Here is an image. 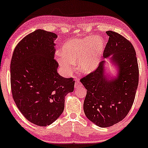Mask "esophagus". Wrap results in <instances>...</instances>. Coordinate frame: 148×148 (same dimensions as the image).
<instances>
[{"mask_svg":"<svg viewBox=\"0 0 148 148\" xmlns=\"http://www.w3.org/2000/svg\"><path fill=\"white\" fill-rule=\"evenodd\" d=\"M82 84L80 82V81L78 80H75V88L77 89L79 87H81Z\"/></svg>","mask_w":148,"mask_h":148,"instance_id":"obj_1","label":"esophagus"}]
</instances>
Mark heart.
Masks as SVG:
<instances>
[{
    "label": "heart",
    "instance_id": "1",
    "mask_svg": "<svg viewBox=\"0 0 148 148\" xmlns=\"http://www.w3.org/2000/svg\"><path fill=\"white\" fill-rule=\"evenodd\" d=\"M105 47L103 39L94 36L70 39L61 48L58 62L66 73H71L76 63L82 73H90L99 66Z\"/></svg>",
    "mask_w": 148,
    "mask_h": 148
}]
</instances>
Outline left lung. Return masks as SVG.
Returning a JSON list of instances; mask_svg holds the SVG:
<instances>
[{"label":"left lung","instance_id":"8db88e82","mask_svg":"<svg viewBox=\"0 0 148 148\" xmlns=\"http://www.w3.org/2000/svg\"><path fill=\"white\" fill-rule=\"evenodd\" d=\"M106 33L109 38L103 56H112L110 61L117 68L116 76L106 73V61H102L95 71L80 80L87 90L84 103L85 116L101 127L116 124L127 116L139 82L138 60L131 42L116 32Z\"/></svg>","mask_w":148,"mask_h":148}]
</instances>
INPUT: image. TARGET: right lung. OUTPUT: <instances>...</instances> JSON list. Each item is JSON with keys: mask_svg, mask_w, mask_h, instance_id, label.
<instances>
[{"mask_svg": "<svg viewBox=\"0 0 148 148\" xmlns=\"http://www.w3.org/2000/svg\"><path fill=\"white\" fill-rule=\"evenodd\" d=\"M53 32L37 29L14 49L10 84L14 102L26 119L39 126L52 124L63 113L64 98L73 92L75 81L57 72Z\"/></svg>", "mask_w": 148, "mask_h": 148, "instance_id": "add662e5", "label": "right lung"}]
</instances>
